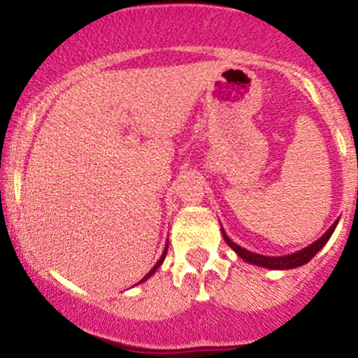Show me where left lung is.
Here are the masks:
<instances>
[{"label": "left lung", "mask_w": 358, "mask_h": 358, "mask_svg": "<svg viewBox=\"0 0 358 358\" xmlns=\"http://www.w3.org/2000/svg\"><path fill=\"white\" fill-rule=\"evenodd\" d=\"M338 222L339 220H336L333 225L327 229V232L324 234L320 239H317L313 244L303 248L301 251H296V252H291V255H284V256H265V255H258V252L248 251V249L237 246L234 241H230L229 236H227L225 230L223 229H222V236H223V239H225V243L229 244V246L232 248L234 251H236L237 255L244 259V262L251 263V265L263 266V268H270V270H289V268H296V266H301V265H305V263H308L310 259H312L313 256L320 251V249L326 246L327 241H329L331 236H333Z\"/></svg>", "instance_id": "obj_1"}]
</instances>
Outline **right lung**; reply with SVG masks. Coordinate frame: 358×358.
Returning a JSON list of instances; mask_svg holds the SVG:
<instances>
[{"label":"right lung","instance_id":"add662e5","mask_svg":"<svg viewBox=\"0 0 358 358\" xmlns=\"http://www.w3.org/2000/svg\"><path fill=\"white\" fill-rule=\"evenodd\" d=\"M166 252H168V244H166V248H164V252H162V255H161V258H159V262L156 263V265H154V266H152V270H150V272H149V273H147V275H145V277H143V279H142V280H140V282H138V284L145 282V280H147V279H150V277H152V275H154V273H156V270L159 268V266H161V265H162V262H164V258H166Z\"/></svg>","mask_w":358,"mask_h":358}]
</instances>
